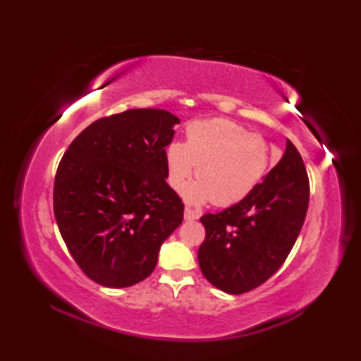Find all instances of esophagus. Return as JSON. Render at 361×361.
Segmentation results:
<instances>
[{
	"label": "esophagus",
	"instance_id": "34e87169",
	"mask_svg": "<svg viewBox=\"0 0 361 361\" xmlns=\"http://www.w3.org/2000/svg\"><path fill=\"white\" fill-rule=\"evenodd\" d=\"M198 217H200V212L190 208H185V220H197Z\"/></svg>",
	"mask_w": 361,
	"mask_h": 361
}]
</instances>
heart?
<instances>
[{"label": "heart", "mask_w": 361, "mask_h": 361, "mask_svg": "<svg viewBox=\"0 0 361 361\" xmlns=\"http://www.w3.org/2000/svg\"><path fill=\"white\" fill-rule=\"evenodd\" d=\"M268 161L270 147L262 136L221 118L192 122L186 128L185 144L171 142L166 149L172 189L185 188L197 169L198 180L183 192L192 204L242 202L262 181Z\"/></svg>", "instance_id": "obj_1"}]
</instances>
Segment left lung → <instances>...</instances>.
I'll return each mask as SVG.
<instances>
[{
    "label": "left lung",
    "mask_w": 361,
    "mask_h": 361,
    "mask_svg": "<svg viewBox=\"0 0 361 361\" xmlns=\"http://www.w3.org/2000/svg\"><path fill=\"white\" fill-rule=\"evenodd\" d=\"M309 206V178L299 152L286 153L250 195L200 219L206 237L198 248L202 273L214 287L240 295L279 270L293 248Z\"/></svg>",
    "instance_id": "left-lung-1"
}]
</instances>
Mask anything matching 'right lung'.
<instances>
[{"label":"right lung","mask_w":361,"mask_h":361,"mask_svg":"<svg viewBox=\"0 0 361 361\" xmlns=\"http://www.w3.org/2000/svg\"><path fill=\"white\" fill-rule=\"evenodd\" d=\"M180 119L135 109L97 119L70 144L54 181V216L90 279L124 288L155 270L185 204L167 185L166 147Z\"/></svg>","instance_id":"add662e5"}]
</instances>
